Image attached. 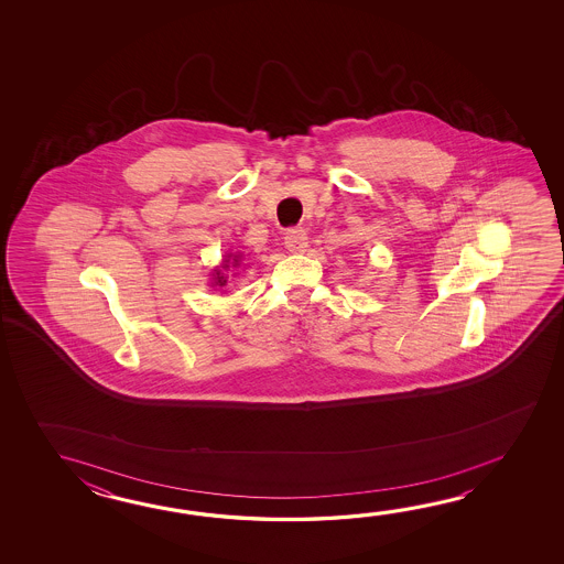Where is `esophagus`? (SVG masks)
<instances>
[{"mask_svg":"<svg viewBox=\"0 0 564 564\" xmlns=\"http://www.w3.org/2000/svg\"><path fill=\"white\" fill-rule=\"evenodd\" d=\"M284 243H286L288 252H306L308 236H306V231L302 228L288 229L286 236H284Z\"/></svg>","mask_w":564,"mask_h":564,"instance_id":"esophagus-1","label":"esophagus"}]
</instances>
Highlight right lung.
Masks as SVG:
<instances>
[{"label":"right lung","mask_w":564,"mask_h":564,"mask_svg":"<svg viewBox=\"0 0 564 564\" xmlns=\"http://www.w3.org/2000/svg\"><path fill=\"white\" fill-rule=\"evenodd\" d=\"M238 262H240V260H238V256H236V258H234V265H240ZM224 268H228V264L224 265ZM216 274V286H224V284H226V278L221 276V270H217Z\"/></svg>","instance_id":"right-lung-1"}]
</instances>
